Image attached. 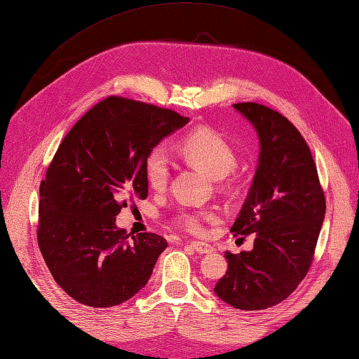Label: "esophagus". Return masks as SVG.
Masks as SVG:
<instances>
[{
  "label": "esophagus",
  "instance_id": "obj_1",
  "mask_svg": "<svg viewBox=\"0 0 359 359\" xmlns=\"http://www.w3.org/2000/svg\"><path fill=\"white\" fill-rule=\"evenodd\" d=\"M192 249H194L197 253H209L212 252V247H210L209 244L206 243H201V241H191L189 244Z\"/></svg>",
  "mask_w": 359,
  "mask_h": 359
}]
</instances>
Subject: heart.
I'll use <instances>...</instances> for the list:
<instances>
[{"mask_svg": "<svg viewBox=\"0 0 359 359\" xmlns=\"http://www.w3.org/2000/svg\"><path fill=\"white\" fill-rule=\"evenodd\" d=\"M180 154L192 167L209 174L212 179H223L236 167V153L233 147L229 144L223 136L200 128L189 133L182 140L179 145ZM145 179L149 187L154 191H163L168 187L171 179V161L167 150L158 147L150 151L145 159ZM231 183L224 182L223 188L231 189ZM210 218L208 210H192L183 209L174 215V223L180 229L191 233H200L203 231V224Z\"/></svg>", "mask_w": 359, "mask_h": 359, "instance_id": "1", "label": "heart"}]
</instances>
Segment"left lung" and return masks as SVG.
Returning a JSON list of instances; mask_svg holds the SVG:
<instances>
[{
    "label": "left lung",
    "mask_w": 359,
    "mask_h": 359,
    "mask_svg": "<svg viewBox=\"0 0 359 359\" xmlns=\"http://www.w3.org/2000/svg\"><path fill=\"white\" fill-rule=\"evenodd\" d=\"M233 107L256 128L258 168L231 232L255 233L250 252H226L227 271L215 294L236 309L278 305L305 279L326 212L316 162L287 118L258 103Z\"/></svg>",
    "instance_id": "obj_1"
}]
</instances>
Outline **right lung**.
Here are the masks:
<instances>
[{
    "label": "right lung",
    "mask_w": 359,
    "mask_h": 359,
    "mask_svg": "<svg viewBox=\"0 0 359 359\" xmlns=\"http://www.w3.org/2000/svg\"><path fill=\"white\" fill-rule=\"evenodd\" d=\"M189 118L107 97L63 137L41 182L38 243L59 287L94 308L116 306L145 287L167 240L130 233L115 218L149 196L145 159Z\"/></svg>",
    "instance_id": "1"
}]
</instances>
